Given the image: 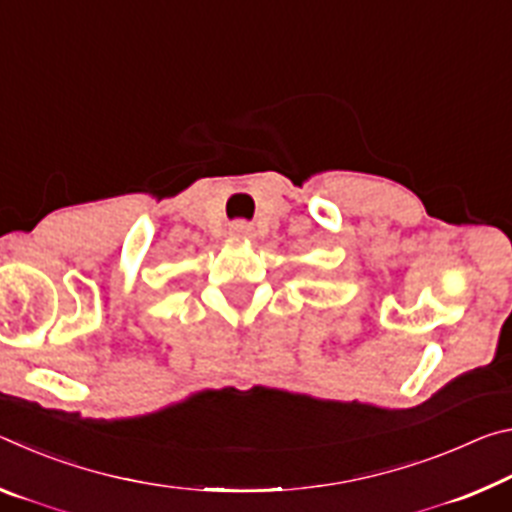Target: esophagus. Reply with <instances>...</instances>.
<instances>
[{"label": "esophagus", "instance_id": "1", "mask_svg": "<svg viewBox=\"0 0 512 512\" xmlns=\"http://www.w3.org/2000/svg\"><path fill=\"white\" fill-rule=\"evenodd\" d=\"M230 235L235 237H253V225H250L248 221H232L230 223Z\"/></svg>", "mask_w": 512, "mask_h": 512}]
</instances>
